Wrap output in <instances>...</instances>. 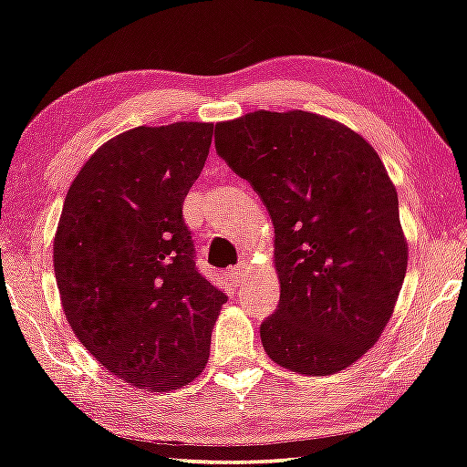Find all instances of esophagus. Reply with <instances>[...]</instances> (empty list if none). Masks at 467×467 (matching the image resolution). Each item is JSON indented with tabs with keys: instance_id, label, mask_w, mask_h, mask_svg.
Instances as JSON below:
<instances>
[{
	"instance_id": "obj_1",
	"label": "esophagus",
	"mask_w": 467,
	"mask_h": 467,
	"mask_svg": "<svg viewBox=\"0 0 467 467\" xmlns=\"http://www.w3.org/2000/svg\"><path fill=\"white\" fill-rule=\"evenodd\" d=\"M249 273H251V264L240 262L238 266H234L232 270H229V279H232L235 285H240V284H244L246 277H249Z\"/></svg>"
}]
</instances>
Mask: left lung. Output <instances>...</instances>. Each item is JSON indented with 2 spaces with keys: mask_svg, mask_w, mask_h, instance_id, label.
I'll use <instances>...</instances> for the list:
<instances>
[{
  "mask_svg": "<svg viewBox=\"0 0 467 467\" xmlns=\"http://www.w3.org/2000/svg\"><path fill=\"white\" fill-rule=\"evenodd\" d=\"M216 151L273 218L281 296L260 327L264 350L307 377L355 364L392 318L410 255L381 158L347 125L305 110L216 123Z\"/></svg>",
  "mask_w": 467,
  "mask_h": 467,
  "instance_id": "8db88e82",
  "label": "left lung"
}]
</instances>
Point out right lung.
Here are the masks:
<instances>
[{
  "label": "right lung",
  "instance_id": "right-lung-1",
  "mask_svg": "<svg viewBox=\"0 0 467 467\" xmlns=\"http://www.w3.org/2000/svg\"><path fill=\"white\" fill-rule=\"evenodd\" d=\"M212 123L134 128L75 175L54 238L65 316L84 348L131 388L171 392L203 372L227 301L194 266L182 216Z\"/></svg>",
  "mask_w": 467,
  "mask_h": 467
}]
</instances>
